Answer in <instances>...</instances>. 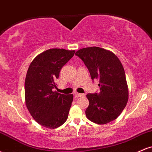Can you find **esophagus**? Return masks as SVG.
I'll return each instance as SVG.
<instances>
[{
	"label": "esophagus",
	"mask_w": 152,
	"mask_h": 152,
	"mask_svg": "<svg viewBox=\"0 0 152 152\" xmlns=\"http://www.w3.org/2000/svg\"><path fill=\"white\" fill-rule=\"evenodd\" d=\"M75 96H76V97H82V96H84V94L76 93V94H75Z\"/></svg>",
	"instance_id": "1"
}]
</instances>
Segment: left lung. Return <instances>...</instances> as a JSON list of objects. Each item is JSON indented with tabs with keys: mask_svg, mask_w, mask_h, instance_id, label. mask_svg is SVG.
<instances>
[{
	"mask_svg": "<svg viewBox=\"0 0 152 152\" xmlns=\"http://www.w3.org/2000/svg\"><path fill=\"white\" fill-rule=\"evenodd\" d=\"M75 55L84 63L91 79L99 81L100 92L86 95L89 101L86 117L98 124L114 121L128 102V86L121 61L112 52L96 46L81 48Z\"/></svg>",
	"mask_w": 152,
	"mask_h": 152,
	"instance_id": "1",
	"label": "left lung"
}]
</instances>
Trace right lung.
Listing matches in <instances>:
<instances>
[{
    "instance_id": "obj_1",
    "label": "right lung",
    "mask_w": 152,
    "mask_h": 152,
    "mask_svg": "<svg viewBox=\"0 0 152 152\" xmlns=\"http://www.w3.org/2000/svg\"><path fill=\"white\" fill-rule=\"evenodd\" d=\"M75 50L51 48L31 62L25 81V99L32 117L41 126L56 129L68 118L73 94L53 91L62 67L74 56Z\"/></svg>"
}]
</instances>
